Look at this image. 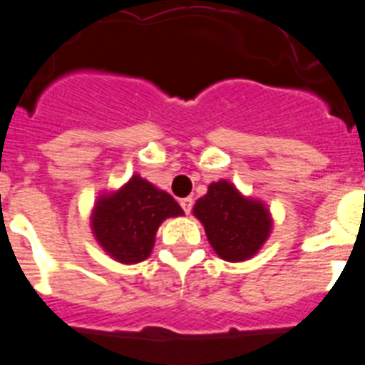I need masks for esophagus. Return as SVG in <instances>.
Listing matches in <instances>:
<instances>
[{"label": "esophagus", "mask_w": 365, "mask_h": 365, "mask_svg": "<svg viewBox=\"0 0 365 365\" xmlns=\"http://www.w3.org/2000/svg\"><path fill=\"white\" fill-rule=\"evenodd\" d=\"M180 206H182V210H185V214L188 215L190 212H192V206H193V201L190 197H185V199H180Z\"/></svg>", "instance_id": "1"}]
</instances>
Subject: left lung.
<instances>
[{"label":"left lung","instance_id":"1","mask_svg":"<svg viewBox=\"0 0 365 365\" xmlns=\"http://www.w3.org/2000/svg\"><path fill=\"white\" fill-rule=\"evenodd\" d=\"M193 215L202 222L215 254L232 263L256 256L272 230L265 202L245 197L225 179L208 186L193 206Z\"/></svg>","mask_w":365,"mask_h":365}]
</instances>
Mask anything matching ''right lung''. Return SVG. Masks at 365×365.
Masks as SVG:
<instances>
[{
    "mask_svg": "<svg viewBox=\"0 0 365 365\" xmlns=\"http://www.w3.org/2000/svg\"><path fill=\"white\" fill-rule=\"evenodd\" d=\"M182 214L170 193L133 175L117 192L100 195L91 214V228L113 259L133 265L151 254L160 222Z\"/></svg>",
    "mask_w": 365,
    "mask_h": 365,
    "instance_id": "right-lung-1",
    "label": "right lung"
}]
</instances>
